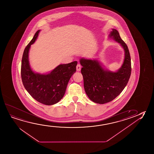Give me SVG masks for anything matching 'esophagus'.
I'll return each mask as SVG.
<instances>
[{
    "instance_id": "obj_1",
    "label": "esophagus",
    "mask_w": 154,
    "mask_h": 154,
    "mask_svg": "<svg viewBox=\"0 0 154 154\" xmlns=\"http://www.w3.org/2000/svg\"><path fill=\"white\" fill-rule=\"evenodd\" d=\"M76 70H77V71H79L81 70V66L80 64H78L77 65V66H76Z\"/></svg>"
}]
</instances>
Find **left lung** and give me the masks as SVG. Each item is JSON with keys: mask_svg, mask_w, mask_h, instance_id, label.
I'll return each mask as SVG.
<instances>
[{"mask_svg": "<svg viewBox=\"0 0 154 154\" xmlns=\"http://www.w3.org/2000/svg\"><path fill=\"white\" fill-rule=\"evenodd\" d=\"M110 37L121 44L125 51L123 65L117 72L104 70L97 60H80L86 93L93 102L99 104L110 102L120 94L127 85L131 73L130 54L128 46L115 29H112Z\"/></svg>", "mask_w": 154, "mask_h": 154, "instance_id": "left-lung-1", "label": "left lung"}]
</instances>
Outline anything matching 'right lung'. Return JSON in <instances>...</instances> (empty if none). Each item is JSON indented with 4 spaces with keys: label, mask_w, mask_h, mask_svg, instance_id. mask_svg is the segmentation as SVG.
Listing matches in <instances>:
<instances>
[{
    "label": "right lung",
    "mask_w": 154,
    "mask_h": 154,
    "mask_svg": "<svg viewBox=\"0 0 154 154\" xmlns=\"http://www.w3.org/2000/svg\"><path fill=\"white\" fill-rule=\"evenodd\" d=\"M40 30L35 32L32 39L24 50L21 74L26 90L33 99L45 105H52L64 96L69 79L76 71L77 62L60 64L48 74L35 73L29 65V49L36 40Z\"/></svg>",
    "instance_id": "right-lung-1"
}]
</instances>
